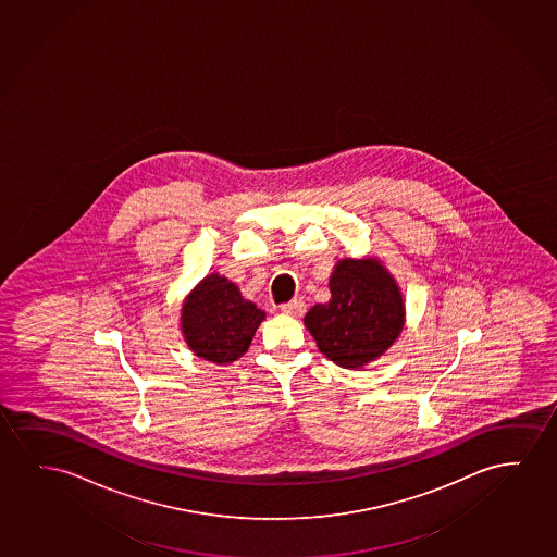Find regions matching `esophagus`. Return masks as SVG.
I'll list each match as a JSON object with an SVG mask.
<instances>
[{
	"mask_svg": "<svg viewBox=\"0 0 557 557\" xmlns=\"http://www.w3.org/2000/svg\"><path fill=\"white\" fill-rule=\"evenodd\" d=\"M281 311L284 314H290V317H301V314L306 313V304L301 299H292L288 304L281 306Z\"/></svg>",
	"mask_w": 557,
	"mask_h": 557,
	"instance_id": "34e87169",
	"label": "esophagus"
}]
</instances>
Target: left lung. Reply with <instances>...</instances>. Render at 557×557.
<instances>
[{
    "label": "left lung",
    "instance_id": "1",
    "mask_svg": "<svg viewBox=\"0 0 557 557\" xmlns=\"http://www.w3.org/2000/svg\"><path fill=\"white\" fill-rule=\"evenodd\" d=\"M330 292V301L309 309L306 326L330 361L361 369L399 337V288L376 259H344L332 273Z\"/></svg>",
    "mask_w": 557,
    "mask_h": 557
}]
</instances>
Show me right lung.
Returning a JSON list of instances; mask_svg holds the SVG:
<instances>
[{
  "label": "right lung",
  "mask_w": 557,
  "mask_h": 557,
  "mask_svg": "<svg viewBox=\"0 0 557 557\" xmlns=\"http://www.w3.org/2000/svg\"><path fill=\"white\" fill-rule=\"evenodd\" d=\"M263 319L265 313L244 299L236 284L210 274L183 304L181 329L198 357L227 364L248 351Z\"/></svg>",
  "instance_id": "right-lung-1"
}]
</instances>
